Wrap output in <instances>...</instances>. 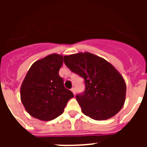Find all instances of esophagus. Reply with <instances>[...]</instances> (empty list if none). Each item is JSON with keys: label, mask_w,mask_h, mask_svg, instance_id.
Masks as SVG:
<instances>
[{"label": "esophagus", "mask_w": 147, "mask_h": 147, "mask_svg": "<svg viewBox=\"0 0 147 147\" xmlns=\"http://www.w3.org/2000/svg\"><path fill=\"white\" fill-rule=\"evenodd\" d=\"M71 91H72V93L75 95V93H76V89H75L74 88H71Z\"/></svg>", "instance_id": "esophagus-1"}]
</instances>
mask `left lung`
I'll use <instances>...</instances> for the list:
<instances>
[{
	"instance_id": "8db88e82",
	"label": "left lung",
	"mask_w": 147,
	"mask_h": 147,
	"mask_svg": "<svg viewBox=\"0 0 147 147\" xmlns=\"http://www.w3.org/2000/svg\"><path fill=\"white\" fill-rule=\"evenodd\" d=\"M64 62L85 80V90L76 96L83 113L102 121L120 111L127 88L123 76L110 62L89 52L65 56Z\"/></svg>"
}]
</instances>
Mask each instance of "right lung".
Listing matches in <instances>:
<instances>
[{"label": "right lung", "mask_w": 147, "mask_h": 147, "mask_svg": "<svg viewBox=\"0 0 147 147\" xmlns=\"http://www.w3.org/2000/svg\"><path fill=\"white\" fill-rule=\"evenodd\" d=\"M63 57L53 54L34 62L20 88V99L30 115L51 121L63 113L74 94L65 88L59 71Z\"/></svg>", "instance_id": "add662e5"}]
</instances>
